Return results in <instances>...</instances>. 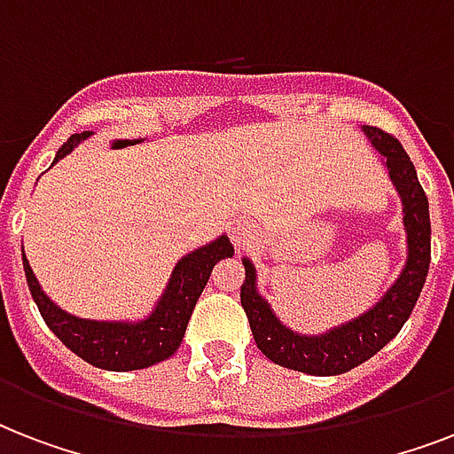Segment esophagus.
Segmentation results:
<instances>
[{
  "label": "esophagus",
  "instance_id": "1",
  "mask_svg": "<svg viewBox=\"0 0 454 454\" xmlns=\"http://www.w3.org/2000/svg\"><path fill=\"white\" fill-rule=\"evenodd\" d=\"M231 238H233V242L238 247H242V245H247V242L254 238V226H252L247 219L233 221V226H231Z\"/></svg>",
  "mask_w": 454,
  "mask_h": 454
}]
</instances>
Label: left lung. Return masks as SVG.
Segmentation results:
<instances>
[{
    "label": "left lung",
    "mask_w": 454,
    "mask_h": 454,
    "mask_svg": "<svg viewBox=\"0 0 454 454\" xmlns=\"http://www.w3.org/2000/svg\"><path fill=\"white\" fill-rule=\"evenodd\" d=\"M360 129L374 151L380 153L381 164L388 169V178L403 205L405 263L387 292L360 316L317 334H303L292 330L290 325H285L276 316L269 299L262 297L259 292L256 266L252 259L242 256L245 283L240 287V301L249 317V327L259 351L276 365L316 377L348 372L381 351L401 332L415 309L431 263L429 200L419 185L415 164L410 162L408 153L403 151V145L394 137L365 124Z\"/></svg>",
    "instance_id": "obj_1"
}]
</instances>
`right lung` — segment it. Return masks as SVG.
I'll return each mask as SVG.
<instances>
[{"instance_id":"right-lung-1","label":"right lung","mask_w":454,"mask_h":454,"mask_svg":"<svg viewBox=\"0 0 454 454\" xmlns=\"http://www.w3.org/2000/svg\"><path fill=\"white\" fill-rule=\"evenodd\" d=\"M89 137H91V131L73 134L59 148L51 167L66 155H70ZM233 252L235 249L228 240V235H219L212 242L181 256L171 270L167 287L162 290L160 299L153 303L151 313L137 317V320H127V317L124 320H91V317L67 313L42 290L25 252L23 269L30 294L37 303L44 323L70 351L101 370L129 372V370H144L155 363H162L176 353L184 341L192 309L212 276V269L221 259L233 256Z\"/></svg>"}]
</instances>
